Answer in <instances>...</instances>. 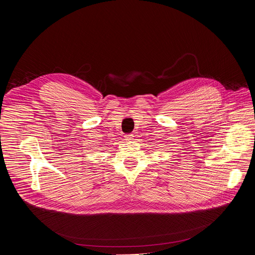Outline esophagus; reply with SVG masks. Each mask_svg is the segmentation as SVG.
Listing matches in <instances>:
<instances>
[{"label": "esophagus", "instance_id": "1", "mask_svg": "<svg viewBox=\"0 0 255 255\" xmlns=\"http://www.w3.org/2000/svg\"><path fill=\"white\" fill-rule=\"evenodd\" d=\"M133 138H134V135H133V134H127V135L125 136V140H127V141H132Z\"/></svg>", "mask_w": 255, "mask_h": 255}]
</instances>
